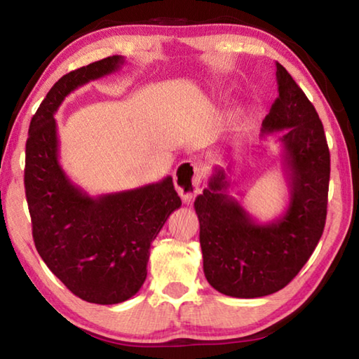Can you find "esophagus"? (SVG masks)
Returning a JSON list of instances; mask_svg holds the SVG:
<instances>
[{
  "label": "esophagus",
  "mask_w": 359,
  "mask_h": 359,
  "mask_svg": "<svg viewBox=\"0 0 359 359\" xmlns=\"http://www.w3.org/2000/svg\"><path fill=\"white\" fill-rule=\"evenodd\" d=\"M174 185L185 203L191 199L201 190V171L199 165L193 160H184L174 171Z\"/></svg>",
  "instance_id": "34e87169"
}]
</instances>
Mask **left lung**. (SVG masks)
Returning <instances> with one entry per match:
<instances>
[{
  "mask_svg": "<svg viewBox=\"0 0 359 359\" xmlns=\"http://www.w3.org/2000/svg\"><path fill=\"white\" fill-rule=\"evenodd\" d=\"M278 98L263 120V135L280 133L290 204L269 223H258L229 194L224 169L215 168L194 201L204 276L217 291L252 299L293 280L323 234L330 187V149L323 123L307 96L277 63Z\"/></svg>",
  "mask_w": 359,
  "mask_h": 359,
  "instance_id": "1",
  "label": "left lung"
}]
</instances>
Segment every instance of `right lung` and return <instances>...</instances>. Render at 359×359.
<instances>
[{"instance_id": "1", "label": "right lung", "mask_w": 359, "mask_h": 359, "mask_svg": "<svg viewBox=\"0 0 359 359\" xmlns=\"http://www.w3.org/2000/svg\"><path fill=\"white\" fill-rule=\"evenodd\" d=\"M112 55L71 71L53 85L29 123L25 194L36 250L71 293L93 304H118L141 290L150 244L182 201L172 177L118 193L88 196L58 161L53 115L76 88L112 74Z\"/></svg>"}]
</instances>
